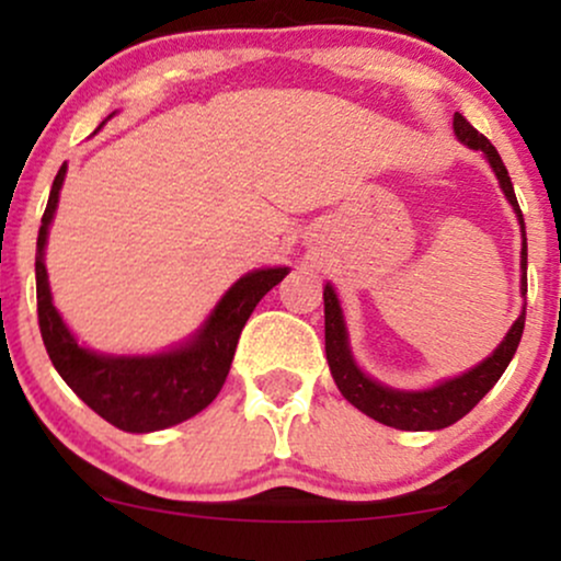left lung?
<instances>
[{
	"label": "left lung",
	"mask_w": 561,
	"mask_h": 561,
	"mask_svg": "<svg viewBox=\"0 0 561 561\" xmlns=\"http://www.w3.org/2000/svg\"><path fill=\"white\" fill-rule=\"evenodd\" d=\"M454 134L461 145H467L469 150H480L485 156L488 163L499 179L501 192L512 205V210L517 214L519 231H523V250H519V268H523V279H519V293L523 298L527 295V237H525V218L519 210L517 195H514L512 179L501 160L495 147L488 141L482 134L474 128L461 113L454 115ZM525 330V306L519 311L517 321L512 324V330L506 332V337L501 340L499 347L488 358H482L478 366L461 371V375L440 379L433 388L424 390H401L382 385L379 379L369 377L362 366L356 364L351 351V337H347V327L343 308H340V298L334 293V287L327 282L324 285V345H327V364L334 377V385L343 392L345 401L356 405L358 411H364L371 420L388 424L396 430H411V433H422V430H443L450 427L454 422H459L461 416H467L469 411L478 405L485 392L499 382L501 375L506 371L508 362L517 353L519 340H523Z\"/></svg>",
	"instance_id": "left-lung-1"
}]
</instances>
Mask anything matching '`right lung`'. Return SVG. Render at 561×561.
<instances>
[{
	"instance_id": "obj_1",
	"label": "right lung",
	"mask_w": 561,
	"mask_h": 561,
	"mask_svg": "<svg viewBox=\"0 0 561 561\" xmlns=\"http://www.w3.org/2000/svg\"><path fill=\"white\" fill-rule=\"evenodd\" d=\"M113 115H107L100 128ZM66 173L68 165L62 163L53 182L36 240V302L44 347L68 388L113 427L124 433H156L173 427L214 403L227 382L244 321L250 319L263 295L285 279L289 268H253L240 276L221 295L208 319L190 337L165 351L141 353V356L92 351L79 343L55 308L47 266H44V250H47L49 227L57 214Z\"/></svg>"
}]
</instances>
